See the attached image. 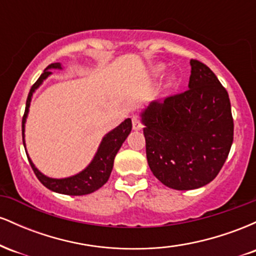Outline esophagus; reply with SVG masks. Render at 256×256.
Here are the masks:
<instances>
[{
    "mask_svg": "<svg viewBox=\"0 0 256 256\" xmlns=\"http://www.w3.org/2000/svg\"><path fill=\"white\" fill-rule=\"evenodd\" d=\"M132 128H134V130H136V131L142 130L143 125H142V122H140V120L137 116H132Z\"/></svg>",
    "mask_w": 256,
    "mask_h": 256,
    "instance_id": "34e87169",
    "label": "esophagus"
}]
</instances>
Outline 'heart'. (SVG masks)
<instances>
[{"instance_id":"b5f03b06","label":"heart","mask_w":256,"mask_h":256,"mask_svg":"<svg viewBox=\"0 0 256 256\" xmlns=\"http://www.w3.org/2000/svg\"><path fill=\"white\" fill-rule=\"evenodd\" d=\"M156 71H161V68H156Z\"/></svg>"}]
</instances>
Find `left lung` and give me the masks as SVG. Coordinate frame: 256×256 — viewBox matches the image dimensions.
I'll list each match as a JSON object with an SVG mask.
<instances>
[{
    "label": "left lung",
    "mask_w": 256,
    "mask_h": 256,
    "mask_svg": "<svg viewBox=\"0 0 256 256\" xmlns=\"http://www.w3.org/2000/svg\"><path fill=\"white\" fill-rule=\"evenodd\" d=\"M190 64L189 89L152 102L140 114L148 165L161 183L176 190L210 183L234 140L228 91L210 67L198 60Z\"/></svg>",
    "instance_id": "8db88e82"
}]
</instances>
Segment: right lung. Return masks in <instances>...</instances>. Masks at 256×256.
<instances>
[{
    "instance_id": "add662e5",
    "label": "right lung",
    "mask_w": 256,
    "mask_h": 256,
    "mask_svg": "<svg viewBox=\"0 0 256 256\" xmlns=\"http://www.w3.org/2000/svg\"><path fill=\"white\" fill-rule=\"evenodd\" d=\"M50 68H60L61 64L58 62L52 64L44 70V72L40 74V77L37 79V82L32 85L30 92H28V100H26V107H25V113L22 116V143L25 146V122L26 116L28 113V107L31 104V98L34 91L43 83L44 79H46L49 76L52 74ZM132 128V122L131 119L128 118L120 124L118 128H116L114 130L108 132L107 134L102 140L101 144H100L98 152L94 156L92 161L90 162V165L86 168L83 170L82 172H79L78 174L72 176L68 178H62V179H55V178H49L46 176H44L43 173H40L38 170L34 167V162L31 161L30 156L28 155V162L34 170V174L38 178V180L42 183L44 186L48 188L52 192L64 194V195H71V196H82V195H88L96 190L100 189L102 185L107 183V180L110 179V172L113 170V164H114V158H116V152H119L120 146H122L126 137L128 136V134L131 132Z\"/></svg>"
}]
</instances>
